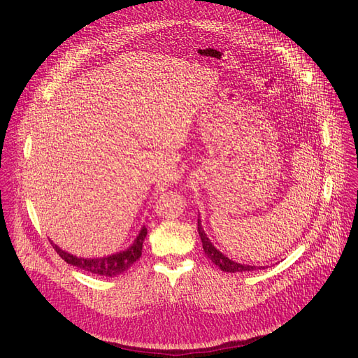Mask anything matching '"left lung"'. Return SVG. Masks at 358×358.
<instances>
[{"label":"left lung","instance_id":"1","mask_svg":"<svg viewBox=\"0 0 358 358\" xmlns=\"http://www.w3.org/2000/svg\"><path fill=\"white\" fill-rule=\"evenodd\" d=\"M197 231L203 243V250L204 254L208 255L213 264H216L222 271H227V273H242V271H254L257 268H264V267H254V266H245V264H239V262H235L232 259H229L228 257H224L219 250L215 248V245H212L210 239L208 238V235L204 234L200 220L197 222Z\"/></svg>","mask_w":358,"mask_h":358}]
</instances>
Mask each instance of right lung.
Wrapping results in <instances>:
<instances>
[{
  "mask_svg": "<svg viewBox=\"0 0 358 358\" xmlns=\"http://www.w3.org/2000/svg\"><path fill=\"white\" fill-rule=\"evenodd\" d=\"M146 234H148V229H146V227H143L141 234L138 235L135 243L127 251L110 255V257L91 258V259L73 257L56 247L53 242H50V243L53 245L55 251L58 252L59 257L64 261H66L68 264L75 266V267H78L84 271L92 273V274H99V275H104V277H115V275H119V274H123L124 271H127L131 267V264H135V262L141 258L142 245H143V241L146 238Z\"/></svg>",
  "mask_w": 358,
  "mask_h": 358,
  "instance_id": "obj_1",
  "label": "right lung"
}]
</instances>
